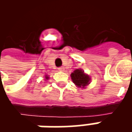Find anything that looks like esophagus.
I'll use <instances>...</instances> for the list:
<instances>
[{
  "label": "esophagus",
  "instance_id": "esophagus-1",
  "mask_svg": "<svg viewBox=\"0 0 132 132\" xmlns=\"http://www.w3.org/2000/svg\"><path fill=\"white\" fill-rule=\"evenodd\" d=\"M58 70L59 71H63L64 70V68H62V67H60V68H59Z\"/></svg>",
  "mask_w": 132,
  "mask_h": 132
}]
</instances>
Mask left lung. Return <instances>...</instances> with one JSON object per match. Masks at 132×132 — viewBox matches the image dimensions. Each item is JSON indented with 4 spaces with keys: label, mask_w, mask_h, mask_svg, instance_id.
<instances>
[{
    "label": "left lung",
    "mask_w": 132,
    "mask_h": 132,
    "mask_svg": "<svg viewBox=\"0 0 132 132\" xmlns=\"http://www.w3.org/2000/svg\"><path fill=\"white\" fill-rule=\"evenodd\" d=\"M71 79L74 84L78 87L84 88L86 86L89 84L90 78L87 74L84 73V72L81 69H76L70 75Z\"/></svg>",
    "instance_id": "left-lung-1"
}]
</instances>
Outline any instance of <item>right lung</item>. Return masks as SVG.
Here are the masks:
<instances>
[{
    "label": "right lung",
    "mask_w": 132,
    "mask_h": 132,
    "mask_svg": "<svg viewBox=\"0 0 132 132\" xmlns=\"http://www.w3.org/2000/svg\"><path fill=\"white\" fill-rule=\"evenodd\" d=\"M49 79V77H48V76H45V79Z\"/></svg>",
    "instance_id": "right-lung-1"
}]
</instances>
